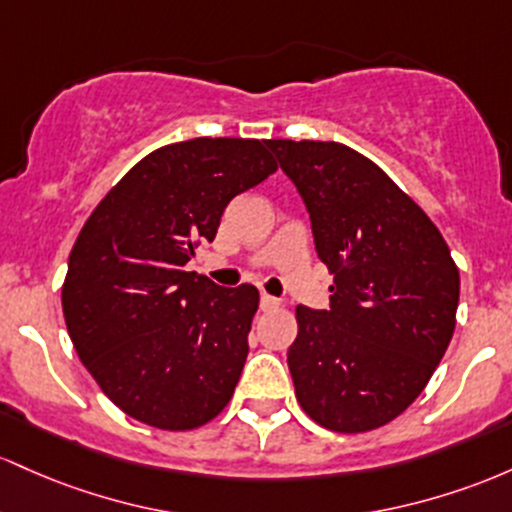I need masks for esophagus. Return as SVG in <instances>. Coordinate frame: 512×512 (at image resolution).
Instances as JSON below:
<instances>
[{"label": "esophagus", "mask_w": 512, "mask_h": 512, "mask_svg": "<svg viewBox=\"0 0 512 512\" xmlns=\"http://www.w3.org/2000/svg\"><path fill=\"white\" fill-rule=\"evenodd\" d=\"M278 307H280L278 297H273V295H268V292H263V295H261V309H263V312H271V309H278Z\"/></svg>", "instance_id": "obj_1"}]
</instances>
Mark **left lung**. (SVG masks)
Segmentation results:
<instances>
[{"mask_svg": "<svg viewBox=\"0 0 512 512\" xmlns=\"http://www.w3.org/2000/svg\"><path fill=\"white\" fill-rule=\"evenodd\" d=\"M302 193L333 285L329 312L297 307L287 350L302 411L367 433L426 389L457 324L459 268L421 205L341 142L268 140Z\"/></svg>", "mask_w": 512, "mask_h": 512, "instance_id": "left-lung-1", "label": "left lung"}]
</instances>
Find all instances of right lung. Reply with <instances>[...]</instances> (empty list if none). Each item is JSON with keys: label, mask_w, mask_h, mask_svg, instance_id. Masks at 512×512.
Masks as SVG:
<instances>
[{"label": "right lung", "mask_w": 512, "mask_h": 512, "mask_svg": "<svg viewBox=\"0 0 512 512\" xmlns=\"http://www.w3.org/2000/svg\"><path fill=\"white\" fill-rule=\"evenodd\" d=\"M278 169L261 140L195 137L142 157L72 246L62 314L101 392L135 421L193 430L232 399L258 290L186 271L234 195Z\"/></svg>", "instance_id": "obj_1"}]
</instances>
